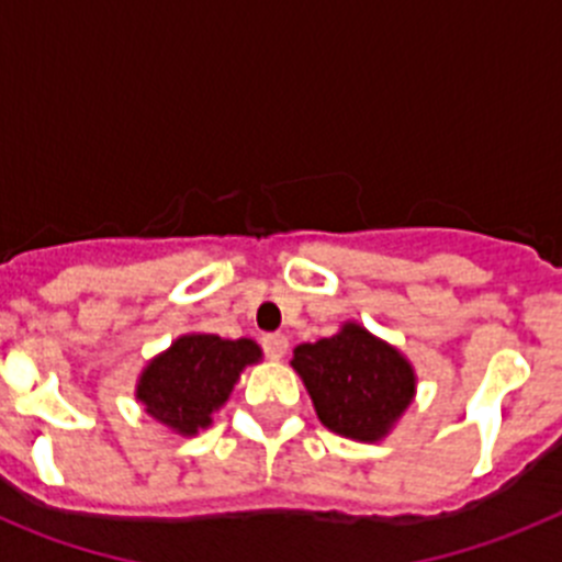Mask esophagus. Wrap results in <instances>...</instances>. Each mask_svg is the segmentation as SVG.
<instances>
[{
  "instance_id": "34e87169",
  "label": "esophagus",
  "mask_w": 562,
  "mask_h": 562,
  "mask_svg": "<svg viewBox=\"0 0 562 562\" xmlns=\"http://www.w3.org/2000/svg\"><path fill=\"white\" fill-rule=\"evenodd\" d=\"M261 346H265V355L270 357V360H281V357L286 355V349H290V340H286L284 335L272 331V335L261 337Z\"/></svg>"
}]
</instances>
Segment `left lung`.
<instances>
[{"label":"left lung","instance_id":"8db88e82","mask_svg":"<svg viewBox=\"0 0 562 562\" xmlns=\"http://www.w3.org/2000/svg\"><path fill=\"white\" fill-rule=\"evenodd\" d=\"M317 419L357 441H380L405 414L416 394V374L400 349L360 324H342L337 335L301 342L292 351Z\"/></svg>","mask_w":562,"mask_h":562}]
</instances>
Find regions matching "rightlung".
Segmentation results:
<instances>
[{
  "mask_svg": "<svg viewBox=\"0 0 562 562\" xmlns=\"http://www.w3.org/2000/svg\"><path fill=\"white\" fill-rule=\"evenodd\" d=\"M258 360L261 349L247 337L182 335L143 369L137 400L151 419L193 436L211 425V414L225 405L238 374Z\"/></svg>",
  "mask_w": 562,
  "mask_h": 562,
  "instance_id": "1",
  "label": "right lung"
}]
</instances>
